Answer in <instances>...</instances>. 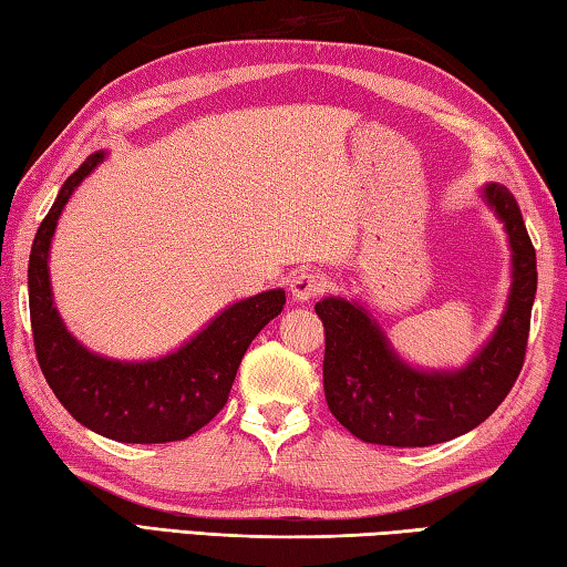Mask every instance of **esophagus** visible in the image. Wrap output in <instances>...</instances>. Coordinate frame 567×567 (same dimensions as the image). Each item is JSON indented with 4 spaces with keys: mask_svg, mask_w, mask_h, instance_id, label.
Wrapping results in <instances>:
<instances>
[{
    "mask_svg": "<svg viewBox=\"0 0 567 567\" xmlns=\"http://www.w3.org/2000/svg\"><path fill=\"white\" fill-rule=\"evenodd\" d=\"M324 277L315 272V270H302L292 277L290 282V292L297 302H310L312 297L319 292H324Z\"/></svg>",
    "mask_w": 567,
    "mask_h": 567,
    "instance_id": "1",
    "label": "esophagus"
}]
</instances>
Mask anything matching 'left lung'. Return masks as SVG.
I'll return each instance as SVG.
<instances>
[{
    "instance_id": "left-lung-1",
    "label": "left lung",
    "mask_w": 567,
    "mask_h": 567,
    "mask_svg": "<svg viewBox=\"0 0 567 567\" xmlns=\"http://www.w3.org/2000/svg\"><path fill=\"white\" fill-rule=\"evenodd\" d=\"M483 200L508 233L513 282L496 332L466 367L451 372L411 367L391 349L384 329L359 302L324 297L315 305L324 324L327 406L339 424L367 444L399 449L444 444L483 424L516 384L538 287L535 248L506 185H483Z\"/></svg>"
}]
</instances>
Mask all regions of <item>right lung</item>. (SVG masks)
Masks as SVG:
<instances>
[{
  "mask_svg": "<svg viewBox=\"0 0 567 567\" xmlns=\"http://www.w3.org/2000/svg\"><path fill=\"white\" fill-rule=\"evenodd\" d=\"M104 151L91 153L61 185L41 220L29 255V315L47 384L79 424L123 444L188 439L218 414L257 332L282 312L285 290L240 300L210 319L176 352L146 362H121L89 352L59 317L49 280V248L59 215Z\"/></svg>",
  "mask_w": 567,
  "mask_h": 567,
  "instance_id": "1",
  "label": "right lung"
}]
</instances>
